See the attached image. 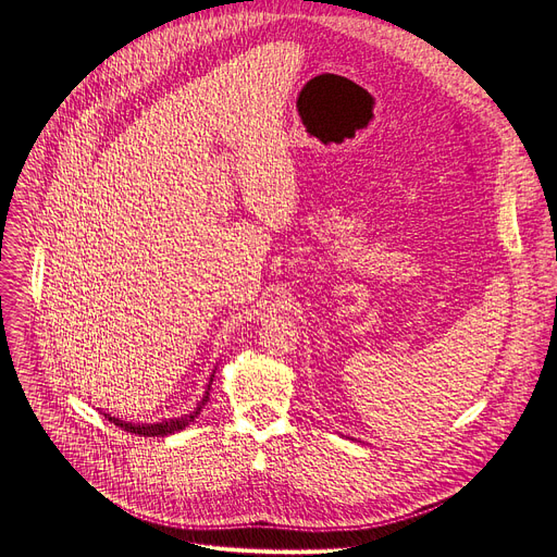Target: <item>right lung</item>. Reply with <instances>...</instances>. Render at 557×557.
<instances>
[{
  "mask_svg": "<svg viewBox=\"0 0 557 557\" xmlns=\"http://www.w3.org/2000/svg\"><path fill=\"white\" fill-rule=\"evenodd\" d=\"M213 376H215V372L211 374L209 385H206V393H203L201 401L197 404V408H195V410H190L188 416L172 418V420H162V422H153V424H135V422H126V420L112 418L110 413H106V418H108L110 422H114L116 426H121L123 431H131V434H137V436H170V434H176V431H183L185 426L193 424V422H195V418L201 413V408L206 406V401H209V393H211Z\"/></svg>",
  "mask_w": 557,
  "mask_h": 557,
  "instance_id": "obj_1",
  "label": "right lung"
}]
</instances>
